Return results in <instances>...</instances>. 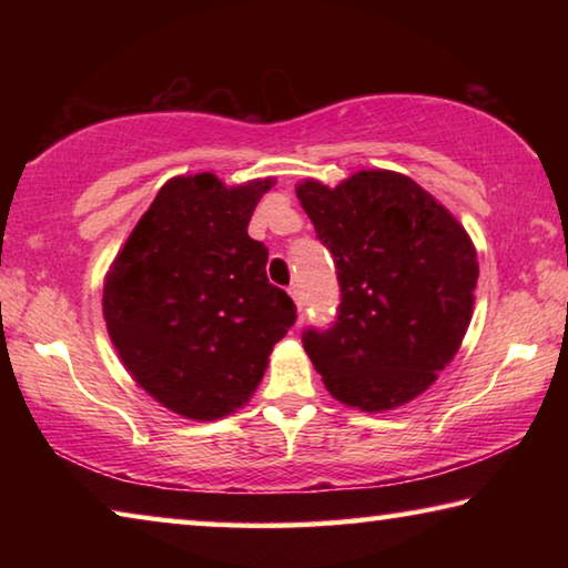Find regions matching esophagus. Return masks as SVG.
<instances>
[{
    "label": "esophagus",
    "instance_id": "esophagus-1",
    "mask_svg": "<svg viewBox=\"0 0 568 568\" xmlns=\"http://www.w3.org/2000/svg\"><path fill=\"white\" fill-rule=\"evenodd\" d=\"M287 293H291V297L295 301V305H297V313H303V305H305V297H303V291L297 285H291L287 287Z\"/></svg>",
    "mask_w": 568,
    "mask_h": 568
}]
</instances>
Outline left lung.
<instances>
[{"label": "left lung", "instance_id": "left-lung-1", "mask_svg": "<svg viewBox=\"0 0 568 568\" xmlns=\"http://www.w3.org/2000/svg\"><path fill=\"white\" fill-rule=\"evenodd\" d=\"M331 250L341 305L303 348L333 398L378 413L420 396L454 358L474 313L476 250L410 178L363 170L331 190L297 187Z\"/></svg>", "mask_w": 568, "mask_h": 568}]
</instances>
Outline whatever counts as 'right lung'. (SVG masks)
<instances>
[{"instance_id":"right-lung-1","label":"right lung","mask_w":568,"mask_h":568,"mask_svg":"<svg viewBox=\"0 0 568 568\" xmlns=\"http://www.w3.org/2000/svg\"><path fill=\"white\" fill-rule=\"evenodd\" d=\"M271 185L225 187L210 172L170 180L104 283L124 368L185 418L215 420L247 403L297 318L293 297L267 281V247L247 235Z\"/></svg>"}]
</instances>
